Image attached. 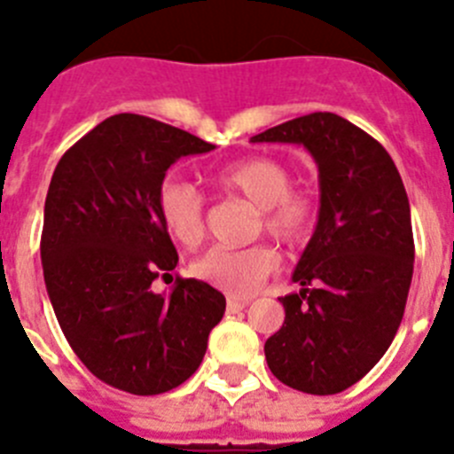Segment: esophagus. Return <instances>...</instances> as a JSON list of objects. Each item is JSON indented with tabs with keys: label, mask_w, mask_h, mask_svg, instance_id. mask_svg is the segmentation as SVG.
<instances>
[{
	"label": "esophagus",
	"mask_w": 454,
	"mask_h": 454,
	"mask_svg": "<svg viewBox=\"0 0 454 454\" xmlns=\"http://www.w3.org/2000/svg\"><path fill=\"white\" fill-rule=\"evenodd\" d=\"M246 307H247V300H236V298L227 300V314H239V311H243Z\"/></svg>",
	"instance_id": "34e87169"
}]
</instances>
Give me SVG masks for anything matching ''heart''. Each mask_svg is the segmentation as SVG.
<instances>
[{"instance_id": "obj_1", "label": "heart", "mask_w": 454, "mask_h": 454, "mask_svg": "<svg viewBox=\"0 0 454 454\" xmlns=\"http://www.w3.org/2000/svg\"><path fill=\"white\" fill-rule=\"evenodd\" d=\"M214 182L223 191L236 192L259 207L262 227L284 246H298L309 236L316 220V200L293 186V172L272 156H250L220 168ZM156 208L172 239L195 247L204 239L202 195L184 179H166L156 192ZM277 268V254L268 246L247 250L214 247L191 266V272L231 298H247L262 288Z\"/></svg>"}]
</instances>
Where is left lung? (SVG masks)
<instances>
[{"instance_id":"8db88e82","label":"left lung","mask_w":454,"mask_h":454,"mask_svg":"<svg viewBox=\"0 0 454 454\" xmlns=\"http://www.w3.org/2000/svg\"><path fill=\"white\" fill-rule=\"evenodd\" d=\"M252 143L302 145L318 166L320 208L293 282L286 318L266 340L272 375L286 387L332 395L382 359L403 323L414 275L407 191L388 152L336 114L277 124Z\"/></svg>"}]
</instances>
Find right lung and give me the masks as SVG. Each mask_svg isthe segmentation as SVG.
<instances>
[{"instance_id":"right-lung-1","label":"right lung","mask_w":454,"mask_h":454,"mask_svg":"<svg viewBox=\"0 0 454 454\" xmlns=\"http://www.w3.org/2000/svg\"><path fill=\"white\" fill-rule=\"evenodd\" d=\"M215 145L136 114H118L77 140L45 200L40 259L54 314L83 366L102 382L156 395L198 371L224 295L170 277L179 256L156 208L168 168Z\"/></svg>"}]
</instances>
